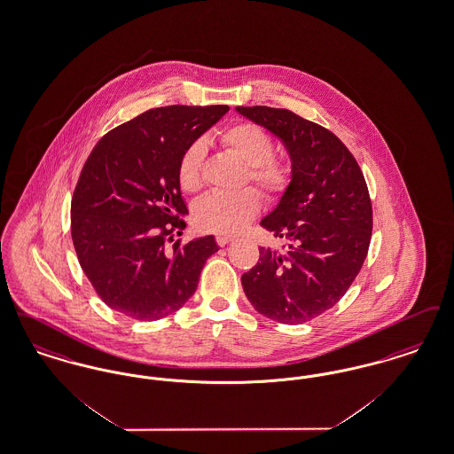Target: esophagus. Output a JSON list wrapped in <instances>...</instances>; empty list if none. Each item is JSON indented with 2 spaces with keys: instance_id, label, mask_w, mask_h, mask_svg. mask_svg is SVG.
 <instances>
[{
  "instance_id": "34e87169",
  "label": "esophagus",
  "mask_w": 454,
  "mask_h": 454,
  "mask_svg": "<svg viewBox=\"0 0 454 454\" xmlns=\"http://www.w3.org/2000/svg\"><path fill=\"white\" fill-rule=\"evenodd\" d=\"M235 238L230 237V235H217L216 243L219 247H224V245H228L230 241H233Z\"/></svg>"
}]
</instances>
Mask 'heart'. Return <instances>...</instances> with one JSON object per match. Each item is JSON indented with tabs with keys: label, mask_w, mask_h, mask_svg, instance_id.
I'll return each instance as SVG.
<instances>
[{
	"label": "heart",
	"mask_w": 454,
	"mask_h": 454,
	"mask_svg": "<svg viewBox=\"0 0 454 454\" xmlns=\"http://www.w3.org/2000/svg\"><path fill=\"white\" fill-rule=\"evenodd\" d=\"M219 143L248 167V178L263 194L281 195L291 182V168L286 161L274 158L272 136L250 121L235 122L219 132ZM204 146L192 143L182 153L176 176L184 192H197L202 185ZM260 197L247 189L239 194L206 195L195 207V224L202 231L237 233L259 215Z\"/></svg>",
	"instance_id": "1"
}]
</instances>
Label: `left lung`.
I'll return each instance as SVG.
<instances>
[{"mask_svg": "<svg viewBox=\"0 0 454 454\" xmlns=\"http://www.w3.org/2000/svg\"><path fill=\"white\" fill-rule=\"evenodd\" d=\"M237 112L278 136L291 158L289 187L260 221L282 250L260 247L241 286L260 315L304 324L337 304L364 263L372 231L366 180L346 145L322 126L286 108Z\"/></svg>", "mask_w": 454, "mask_h": 454, "instance_id": "obj_1", "label": "left lung"}]
</instances>
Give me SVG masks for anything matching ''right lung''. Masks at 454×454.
I'll return each instance as SVG.
<instances>
[{"mask_svg": "<svg viewBox=\"0 0 454 454\" xmlns=\"http://www.w3.org/2000/svg\"><path fill=\"white\" fill-rule=\"evenodd\" d=\"M230 110L152 108L107 132L88 156L71 200V237L88 281L114 311L160 320L189 301L219 247L213 235L187 245V206L176 168L182 153Z\"/></svg>", "mask_w": 454, "mask_h": 454, "instance_id": "right-lung-1", "label": "right lung"}]
</instances>
